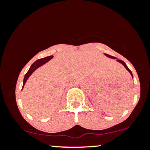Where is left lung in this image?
Here are the masks:
<instances>
[{"mask_svg": "<svg viewBox=\"0 0 150 150\" xmlns=\"http://www.w3.org/2000/svg\"><path fill=\"white\" fill-rule=\"evenodd\" d=\"M104 55H105V56H107V57H108V58H113V59H116V61L119 62V63H121V64H122V65H123V66H124L125 68H126V70H128V71L129 72V73H130V75H131V76H132V78H133V76H132V72H131V71H130V69H129V68H128V66H127V65H126V64H125V63H124V62H123V61H120V60H118V59H117V58H116L113 57V56H110V55H108V54H106V53H104Z\"/></svg>", "mask_w": 150, "mask_h": 150, "instance_id": "obj_1", "label": "left lung"}]
</instances>
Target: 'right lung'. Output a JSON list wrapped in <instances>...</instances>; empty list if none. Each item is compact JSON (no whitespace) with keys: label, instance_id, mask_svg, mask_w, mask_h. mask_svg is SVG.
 I'll return each mask as SVG.
<instances>
[{"label":"right lung","instance_id":"obj_1","mask_svg":"<svg viewBox=\"0 0 150 150\" xmlns=\"http://www.w3.org/2000/svg\"><path fill=\"white\" fill-rule=\"evenodd\" d=\"M53 57V56H48V57H46V58H41V59H39V60H37V61H36L33 63V64L31 65L30 69H29L28 71H27V73L25 74V77H24L23 85H22V88H23V87L25 86L26 82H27V80H28V78L30 77V75H32V74L35 71V70H37L38 68H39V67H41L42 65L45 64V63H47L48 61H49L50 60H51Z\"/></svg>","mask_w":150,"mask_h":150}]
</instances>
